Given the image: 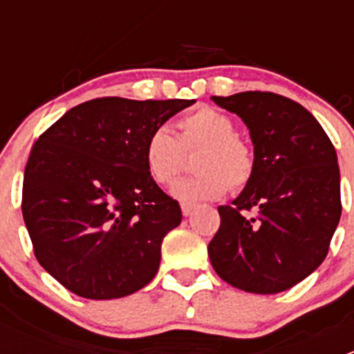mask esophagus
<instances>
[{
  "instance_id": "34e87169",
  "label": "esophagus",
  "mask_w": 354,
  "mask_h": 354,
  "mask_svg": "<svg viewBox=\"0 0 354 354\" xmlns=\"http://www.w3.org/2000/svg\"><path fill=\"white\" fill-rule=\"evenodd\" d=\"M194 209H195V203H181V214H183L185 217L187 216H190L192 212H194Z\"/></svg>"
}]
</instances>
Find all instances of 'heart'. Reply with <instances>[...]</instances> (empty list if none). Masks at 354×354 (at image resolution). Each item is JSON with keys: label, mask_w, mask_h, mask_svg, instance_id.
<instances>
[{"label": "heart", "mask_w": 354, "mask_h": 354, "mask_svg": "<svg viewBox=\"0 0 354 354\" xmlns=\"http://www.w3.org/2000/svg\"><path fill=\"white\" fill-rule=\"evenodd\" d=\"M180 140L169 127L160 124L147 137L144 160L156 183L169 185L183 162V149L202 145L195 159V176L174 183V198L185 203L219 198L230 190L243 188L255 173V156L250 145L238 137V127L230 114L202 106L180 120Z\"/></svg>", "instance_id": "heart-1"}]
</instances>
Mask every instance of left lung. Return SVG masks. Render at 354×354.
Listing matches in <instances>:
<instances>
[{"mask_svg":"<svg viewBox=\"0 0 354 354\" xmlns=\"http://www.w3.org/2000/svg\"><path fill=\"white\" fill-rule=\"evenodd\" d=\"M250 131L255 173L219 205L221 226L207 252L231 286L276 295L324 262L341 219V178L329 137L301 104L272 92L212 95ZM256 210V216L244 214Z\"/></svg>","mask_w":354,"mask_h":354,"instance_id":"1","label":"left lung"}]
</instances>
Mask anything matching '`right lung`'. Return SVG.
I'll return each instance as SVG.
<instances>
[{
    "label": "right lung",
    "mask_w": 354,
    "mask_h": 354,
    "mask_svg": "<svg viewBox=\"0 0 354 354\" xmlns=\"http://www.w3.org/2000/svg\"><path fill=\"white\" fill-rule=\"evenodd\" d=\"M194 102L92 99L34 144L24 221L39 263L68 291L123 298L154 279L181 209L149 176L144 147L154 128Z\"/></svg>",
    "instance_id": "right-lung-1"
}]
</instances>
